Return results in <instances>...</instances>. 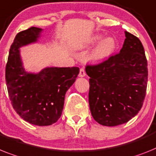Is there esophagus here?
<instances>
[{
    "label": "esophagus",
    "instance_id": "1",
    "mask_svg": "<svg viewBox=\"0 0 156 156\" xmlns=\"http://www.w3.org/2000/svg\"><path fill=\"white\" fill-rule=\"evenodd\" d=\"M86 76V71H85V69L83 67H82L80 69V72H79V77H85Z\"/></svg>",
    "mask_w": 156,
    "mask_h": 156
}]
</instances>
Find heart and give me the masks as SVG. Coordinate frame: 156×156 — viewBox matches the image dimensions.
<instances>
[{
    "instance_id": "b5f03b06",
    "label": "heart",
    "mask_w": 156,
    "mask_h": 156,
    "mask_svg": "<svg viewBox=\"0 0 156 156\" xmlns=\"http://www.w3.org/2000/svg\"><path fill=\"white\" fill-rule=\"evenodd\" d=\"M101 39H102V36L98 35V36H94L90 42L92 44H94V43L99 42ZM116 46V44L114 39L107 38L102 42H101L96 49L94 50L92 55L93 58L95 60H103L108 58L114 52Z\"/></svg>"
}]
</instances>
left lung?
Returning a JSON list of instances; mask_svg holds the SVG:
<instances>
[{
  "label": "left lung",
  "instance_id": "8db88e82",
  "mask_svg": "<svg viewBox=\"0 0 156 156\" xmlns=\"http://www.w3.org/2000/svg\"><path fill=\"white\" fill-rule=\"evenodd\" d=\"M120 53L87 65L89 104L97 122L105 126L127 123L140 110L147 84V61L140 40L125 31Z\"/></svg>",
  "mask_w": 156,
  "mask_h": 156
}]
</instances>
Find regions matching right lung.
<instances>
[{
	"mask_svg": "<svg viewBox=\"0 0 156 156\" xmlns=\"http://www.w3.org/2000/svg\"><path fill=\"white\" fill-rule=\"evenodd\" d=\"M41 28L31 27L16 36L9 50L5 80L12 105L21 118L38 126L55 123L62 115L66 91L79 74L78 67H48L38 74L24 70L20 47L34 43Z\"/></svg>",
	"mask_w": 156,
	"mask_h": 156,
	"instance_id": "1",
	"label": "right lung"
}]
</instances>
